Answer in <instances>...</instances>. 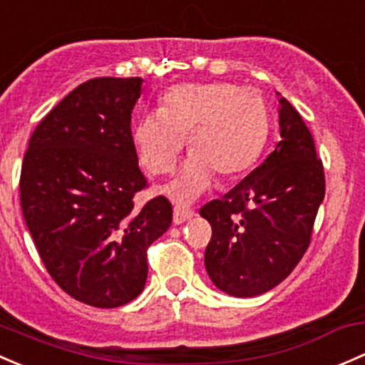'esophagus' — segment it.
Here are the masks:
<instances>
[{"label": "esophagus", "instance_id": "34e87169", "mask_svg": "<svg viewBox=\"0 0 365 365\" xmlns=\"http://www.w3.org/2000/svg\"><path fill=\"white\" fill-rule=\"evenodd\" d=\"M194 212L190 208H185V206H175V212H173V222L175 224H183L185 220L192 218Z\"/></svg>", "mask_w": 365, "mask_h": 365}]
</instances>
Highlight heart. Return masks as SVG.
Here are the masks:
<instances>
[{
	"label": "heart",
	"instance_id": "obj_1",
	"mask_svg": "<svg viewBox=\"0 0 365 365\" xmlns=\"http://www.w3.org/2000/svg\"><path fill=\"white\" fill-rule=\"evenodd\" d=\"M269 133L262 94L232 83H182L164 96L160 112L145 113L133 131L141 164L155 176L176 168L189 138L190 159L166 194L189 205L212 187L215 175L229 180L255 164Z\"/></svg>",
	"mask_w": 365,
	"mask_h": 365
}]
</instances>
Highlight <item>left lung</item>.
Masks as SVG:
<instances>
[{"label": "left lung", "instance_id": "8db88e82", "mask_svg": "<svg viewBox=\"0 0 365 365\" xmlns=\"http://www.w3.org/2000/svg\"><path fill=\"white\" fill-rule=\"evenodd\" d=\"M278 113L282 140L274 150L199 212L212 225L206 271L217 289L234 297L267 292L292 273L308 250L325 195L324 164L308 125L282 96Z\"/></svg>", "mask_w": 365, "mask_h": 365}]
</instances>
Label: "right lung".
<instances>
[{"label":"right lung","instance_id":"obj_1","mask_svg":"<svg viewBox=\"0 0 365 365\" xmlns=\"http://www.w3.org/2000/svg\"><path fill=\"white\" fill-rule=\"evenodd\" d=\"M141 83L140 76L80 83L41 118L22 160V215L41 262L64 292L94 308L141 294L148 247L173 220L164 195L134 205L148 187L131 134Z\"/></svg>","mask_w":365,"mask_h":365}]
</instances>
